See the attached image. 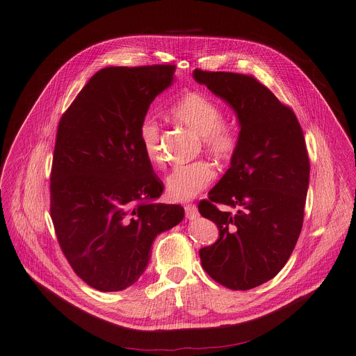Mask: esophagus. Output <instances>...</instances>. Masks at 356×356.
<instances>
[{
	"mask_svg": "<svg viewBox=\"0 0 356 356\" xmlns=\"http://www.w3.org/2000/svg\"><path fill=\"white\" fill-rule=\"evenodd\" d=\"M184 213H186V217L188 220H194V218L198 217V210L194 204H186L184 206Z\"/></svg>",
	"mask_w": 356,
	"mask_h": 356,
	"instance_id": "34e87169",
	"label": "esophagus"
}]
</instances>
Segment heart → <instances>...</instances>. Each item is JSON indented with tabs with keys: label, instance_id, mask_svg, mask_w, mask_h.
<instances>
[{
	"label": "heart",
	"instance_id": "heart-1",
	"mask_svg": "<svg viewBox=\"0 0 356 356\" xmlns=\"http://www.w3.org/2000/svg\"><path fill=\"white\" fill-rule=\"evenodd\" d=\"M172 117L201 136L202 147L218 162L234 158L239 145V132L234 122L225 121L222 107L209 95L188 91L170 108ZM159 122L146 117L139 125V142L146 158L158 166L165 163L161 145ZM216 177V170L207 161H197L176 166L166 177V190L170 198L186 201L204 190Z\"/></svg>",
	"mask_w": 356,
	"mask_h": 356
}]
</instances>
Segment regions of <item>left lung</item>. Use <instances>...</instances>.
Here are the masks:
<instances>
[{
    "instance_id": "1",
    "label": "left lung",
    "mask_w": 356,
    "mask_h": 356,
    "mask_svg": "<svg viewBox=\"0 0 356 356\" xmlns=\"http://www.w3.org/2000/svg\"><path fill=\"white\" fill-rule=\"evenodd\" d=\"M194 79L225 99L241 132L231 168L198 202L218 239L200 249L201 266L231 290H249L289 261L302 227L310 161L293 110L257 77L195 69Z\"/></svg>"
}]
</instances>
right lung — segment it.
<instances>
[{
	"label": "right lung",
	"mask_w": 356,
	"mask_h": 356,
	"mask_svg": "<svg viewBox=\"0 0 356 356\" xmlns=\"http://www.w3.org/2000/svg\"><path fill=\"white\" fill-rule=\"evenodd\" d=\"M175 70V65L101 69L59 121L50 217L69 265L99 291L134 284L154 239L184 217L181 206L155 202L163 183L139 142V125Z\"/></svg>",
	"instance_id": "obj_1"
}]
</instances>
